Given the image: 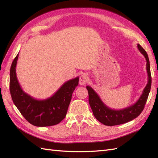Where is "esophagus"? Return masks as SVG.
Instances as JSON below:
<instances>
[{
    "mask_svg": "<svg viewBox=\"0 0 158 158\" xmlns=\"http://www.w3.org/2000/svg\"><path fill=\"white\" fill-rule=\"evenodd\" d=\"M89 77L88 75H87V74L84 73L80 76V78H79V83L81 84V85H84L86 84V83L89 80Z\"/></svg>",
    "mask_w": 158,
    "mask_h": 158,
    "instance_id": "esophagus-1",
    "label": "esophagus"
}]
</instances>
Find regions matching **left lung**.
I'll use <instances>...</instances> for the list:
<instances>
[{
    "mask_svg": "<svg viewBox=\"0 0 158 158\" xmlns=\"http://www.w3.org/2000/svg\"><path fill=\"white\" fill-rule=\"evenodd\" d=\"M140 52L145 57L147 61L146 69L148 75V81L144 88L141 96L139 100L132 105L127 106L121 110H115L109 108L100 99L94 90L90 86H86L89 94V103L91 106L94 115L97 120L105 126H116L125 123L136 118L145 107V103L148 98L149 94L152 86V75H151L150 64L148 55L145 50L139 44L137 45Z\"/></svg>",
    "mask_w": 158,
    "mask_h": 158,
    "instance_id": "left-lung-1",
    "label": "left lung"
}]
</instances>
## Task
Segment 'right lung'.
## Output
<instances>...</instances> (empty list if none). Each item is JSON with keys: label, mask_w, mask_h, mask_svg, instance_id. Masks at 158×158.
<instances>
[{"label": "right lung", "mask_w": 158, "mask_h": 158, "mask_svg": "<svg viewBox=\"0 0 158 158\" xmlns=\"http://www.w3.org/2000/svg\"><path fill=\"white\" fill-rule=\"evenodd\" d=\"M18 54L10 69L9 89L14 105L28 122L38 127L54 126L66 117L72 94L79 84V77L69 80L55 94L45 100H37L26 94L16 75Z\"/></svg>", "instance_id": "1"}]
</instances>
